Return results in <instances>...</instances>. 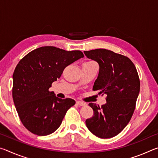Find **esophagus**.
I'll return each instance as SVG.
<instances>
[{
    "label": "esophagus",
    "instance_id": "34e87169",
    "mask_svg": "<svg viewBox=\"0 0 158 158\" xmlns=\"http://www.w3.org/2000/svg\"><path fill=\"white\" fill-rule=\"evenodd\" d=\"M77 104L78 105H79V106H85V105H86V104L84 103V102H81V101H77Z\"/></svg>",
    "mask_w": 158,
    "mask_h": 158
}]
</instances>
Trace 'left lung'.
<instances>
[{"mask_svg": "<svg viewBox=\"0 0 158 158\" xmlns=\"http://www.w3.org/2000/svg\"><path fill=\"white\" fill-rule=\"evenodd\" d=\"M88 58L96 61L100 69L93 90L107 95L102 106L89 103L93 116L86 119L90 132L102 139L118 135L132 116L140 90V81L135 65L129 58L110 50L84 51Z\"/></svg>", "mask_w": 158, "mask_h": 158, "instance_id": "8db88e82", "label": "left lung"}]
</instances>
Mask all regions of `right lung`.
I'll list each match as a JSON object with an SVG mask.
<instances>
[{
  "instance_id": "1",
  "label": "right lung",
  "mask_w": 158,
  "mask_h": 158,
  "mask_svg": "<svg viewBox=\"0 0 158 158\" xmlns=\"http://www.w3.org/2000/svg\"><path fill=\"white\" fill-rule=\"evenodd\" d=\"M83 57L81 51L47 46L32 51L17 64L12 76L13 100L21 123L30 132L46 136L60 127L75 101L58 98L49 89L65 67Z\"/></svg>"
}]
</instances>
